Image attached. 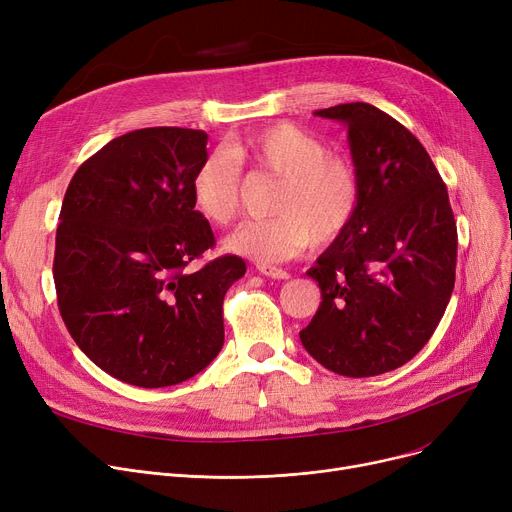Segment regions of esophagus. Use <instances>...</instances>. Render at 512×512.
Instances as JSON below:
<instances>
[{"label": "esophagus", "instance_id": "obj_1", "mask_svg": "<svg viewBox=\"0 0 512 512\" xmlns=\"http://www.w3.org/2000/svg\"><path fill=\"white\" fill-rule=\"evenodd\" d=\"M257 272L267 278H272V280H288L290 278V274L286 270H282V267H276V265L261 263V265H257Z\"/></svg>", "mask_w": 512, "mask_h": 512}]
</instances>
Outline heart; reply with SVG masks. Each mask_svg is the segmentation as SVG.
Wrapping results in <instances>:
<instances>
[{"instance_id":"heart-1","label":"heart","mask_w":512,"mask_h":512,"mask_svg":"<svg viewBox=\"0 0 512 512\" xmlns=\"http://www.w3.org/2000/svg\"><path fill=\"white\" fill-rule=\"evenodd\" d=\"M249 161L280 178L272 211L265 220L242 222L224 240L236 255L257 261H284L305 251L311 240L326 245L338 238L361 205V180L351 159L328 153L315 134L294 126L274 124L245 134L230 153H209L191 180L195 209L211 224H228L238 207L242 170Z\"/></svg>"}]
</instances>
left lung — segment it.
Wrapping results in <instances>:
<instances>
[{
    "label": "left lung",
    "mask_w": 512,
    "mask_h": 512,
    "mask_svg": "<svg viewBox=\"0 0 512 512\" xmlns=\"http://www.w3.org/2000/svg\"><path fill=\"white\" fill-rule=\"evenodd\" d=\"M315 116L348 128L361 205L307 272L321 305L299 336L326 369L369 378L411 361L438 328L454 288L456 222L432 157L400 122L363 101Z\"/></svg>",
    "instance_id": "8db88e82"
}]
</instances>
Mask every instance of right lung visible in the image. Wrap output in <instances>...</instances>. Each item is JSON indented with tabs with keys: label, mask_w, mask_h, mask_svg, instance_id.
Wrapping results in <instances>:
<instances>
[{
	"label": "right lung",
	"mask_w": 512,
	"mask_h": 512,
	"mask_svg": "<svg viewBox=\"0 0 512 512\" xmlns=\"http://www.w3.org/2000/svg\"><path fill=\"white\" fill-rule=\"evenodd\" d=\"M207 157L203 130L155 126L91 155L64 195L53 257L64 324L112 378L164 388L203 371L224 346L226 290L247 265L215 245L191 180Z\"/></svg>",
	"instance_id": "obj_1"
}]
</instances>
